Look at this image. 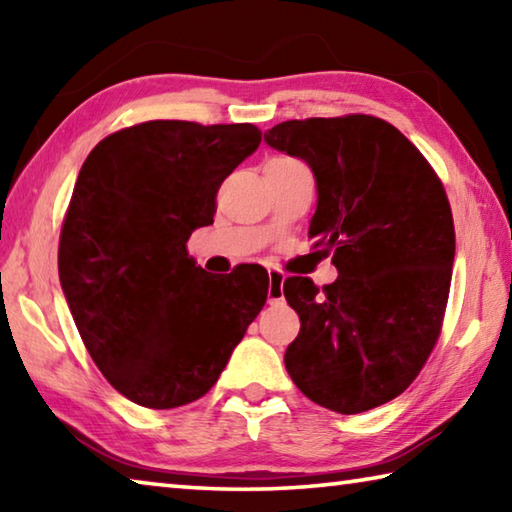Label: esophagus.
Masks as SVG:
<instances>
[{"mask_svg": "<svg viewBox=\"0 0 512 512\" xmlns=\"http://www.w3.org/2000/svg\"><path fill=\"white\" fill-rule=\"evenodd\" d=\"M284 298V275L280 271H268V302H280Z\"/></svg>", "mask_w": 512, "mask_h": 512, "instance_id": "obj_1", "label": "esophagus"}]
</instances>
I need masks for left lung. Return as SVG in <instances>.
Wrapping results in <instances>:
<instances>
[{
    "label": "left lung",
    "mask_w": 512,
    "mask_h": 512,
    "mask_svg": "<svg viewBox=\"0 0 512 512\" xmlns=\"http://www.w3.org/2000/svg\"><path fill=\"white\" fill-rule=\"evenodd\" d=\"M264 142L314 171L316 246L334 250L339 277L320 291L284 280L300 334L284 366L311 402L354 415L404 393L443 325L454 264V221L424 155L370 115L291 119Z\"/></svg>",
    "instance_id": "1"
}]
</instances>
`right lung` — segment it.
I'll list each match as a JSON object with an SVG mask.
<instances>
[{
    "mask_svg": "<svg viewBox=\"0 0 512 512\" xmlns=\"http://www.w3.org/2000/svg\"><path fill=\"white\" fill-rule=\"evenodd\" d=\"M253 124L155 119L101 140L83 162L58 275L92 361L146 409H176L216 384L262 311L268 273L207 275L187 253L216 192L257 151Z\"/></svg>",
    "mask_w": 512,
    "mask_h": 512,
    "instance_id": "add662e5",
    "label": "right lung"
}]
</instances>
